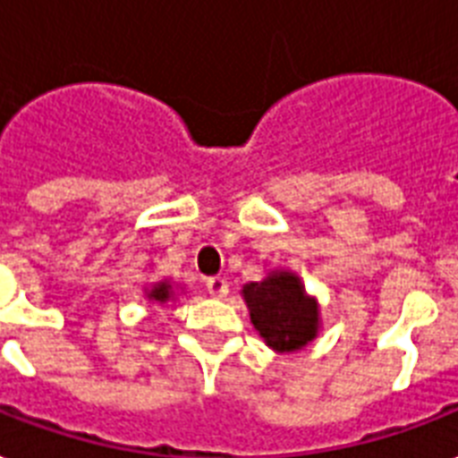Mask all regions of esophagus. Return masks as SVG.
<instances>
[{
  "label": "esophagus",
  "instance_id": "34e87169",
  "mask_svg": "<svg viewBox=\"0 0 458 458\" xmlns=\"http://www.w3.org/2000/svg\"><path fill=\"white\" fill-rule=\"evenodd\" d=\"M205 289H208V293L215 296V299H225L226 293H229V284H226L225 277H210L205 282Z\"/></svg>",
  "mask_w": 458,
  "mask_h": 458
}]
</instances>
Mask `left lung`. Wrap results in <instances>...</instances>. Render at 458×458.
I'll return each instance as SVG.
<instances>
[{"label": "left lung", "mask_w": 458, "mask_h": 458, "mask_svg": "<svg viewBox=\"0 0 458 458\" xmlns=\"http://www.w3.org/2000/svg\"><path fill=\"white\" fill-rule=\"evenodd\" d=\"M250 320L275 351H293L318 335V306L308 299L292 272H272L262 282L243 286Z\"/></svg>", "instance_id": "8db88e82"}]
</instances>
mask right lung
I'll return each instance as SVG.
<instances>
[{"label":"right lung","instance_id":"obj_1","mask_svg":"<svg viewBox=\"0 0 458 458\" xmlns=\"http://www.w3.org/2000/svg\"><path fill=\"white\" fill-rule=\"evenodd\" d=\"M148 296H150L152 301H159V303H162V301H169V296H172V286L166 284V282H159Z\"/></svg>","mask_w":458,"mask_h":458}]
</instances>
